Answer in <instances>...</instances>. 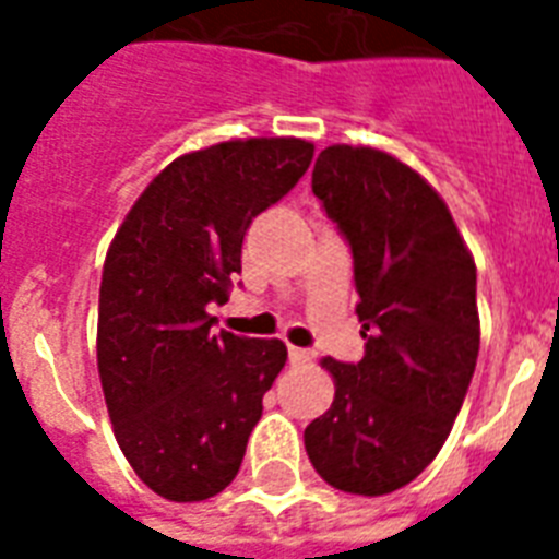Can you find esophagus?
Returning a JSON list of instances; mask_svg holds the SVG:
<instances>
[{
    "mask_svg": "<svg viewBox=\"0 0 559 559\" xmlns=\"http://www.w3.org/2000/svg\"><path fill=\"white\" fill-rule=\"evenodd\" d=\"M307 362H313V350L293 348L289 345V366H307Z\"/></svg>",
    "mask_w": 559,
    "mask_h": 559,
    "instance_id": "obj_1",
    "label": "esophagus"
}]
</instances>
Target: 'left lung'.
Listing matches in <instances>:
<instances>
[{"mask_svg": "<svg viewBox=\"0 0 559 559\" xmlns=\"http://www.w3.org/2000/svg\"><path fill=\"white\" fill-rule=\"evenodd\" d=\"M313 193L354 254L366 357L324 359L336 397L305 429L316 473L382 496L441 452L478 359L476 263L420 174L371 147L319 153Z\"/></svg>", "mask_w": 559, "mask_h": 559, "instance_id": "left-lung-1", "label": "left lung"}]
</instances>
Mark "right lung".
Listing matches in <instances>:
<instances>
[{
	"label": "right lung",
	"instance_id": "right-lung-1",
	"mask_svg": "<svg viewBox=\"0 0 559 559\" xmlns=\"http://www.w3.org/2000/svg\"><path fill=\"white\" fill-rule=\"evenodd\" d=\"M301 139L223 142L170 162L109 246L98 373L116 441L153 493L202 502L231 485L263 394L287 362L278 340L211 333L246 228L305 177Z\"/></svg>",
	"mask_w": 559,
	"mask_h": 559
}]
</instances>
